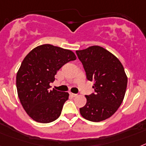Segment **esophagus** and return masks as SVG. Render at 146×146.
I'll return each instance as SVG.
<instances>
[{
	"label": "esophagus",
	"mask_w": 146,
	"mask_h": 146,
	"mask_svg": "<svg viewBox=\"0 0 146 146\" xmlns=\"http://www.w3.org/2000/svg\"><path fill=\"white\" fill-rule=\"evenodd\" d=\"M70 95L71 96H73V97H76V96H77V94H73V93H70Z\"/></svg>",
	"instance_id": "esophagus-1"
}]
</instances>
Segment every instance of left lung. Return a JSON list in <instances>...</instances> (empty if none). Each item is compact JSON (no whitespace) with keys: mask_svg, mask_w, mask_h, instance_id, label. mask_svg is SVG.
Instances as JSON below:
<instances>
[{"mask_svg":"<svg viewBox=\"0 0 146 146\" xmlns=\"http://www.w3.org/2000/svg\"><path fill=\"white\" fill-rule=\"evenodd\" d=\"M87 79L94 81L95 94L85 96L87 103L79 109L83 118L100 122L111 117L124 100L128 77L120 61L106 49L91 46L76 51Z\"/></svg>","mask_w":146,"mask_h":146,"instance_id":"8db88e82","label":"left lung"}]
</instances>
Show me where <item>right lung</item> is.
Returning a JSON list of instances; mask_svg holds the SVG:
<instances>
[{
  "label": "right lung",
  "instance_id": "add662e5",
  "mask_svg": "<svg viewBox=\"0 0 146 146\" xmlns=\"http://www.w3.org/2000/svg\"><path fill=\"white\" fill-rule=\"evenodd\" d=\"M76 59L70 50L51 44L38 46L23 60L16 75L18 96L22 106L33 120L49 123L59 117L69 94L52 89L58 70Z\"/></svg>",
  "mask_w": 146,
  "mask_h": 146
}]
</instances>
